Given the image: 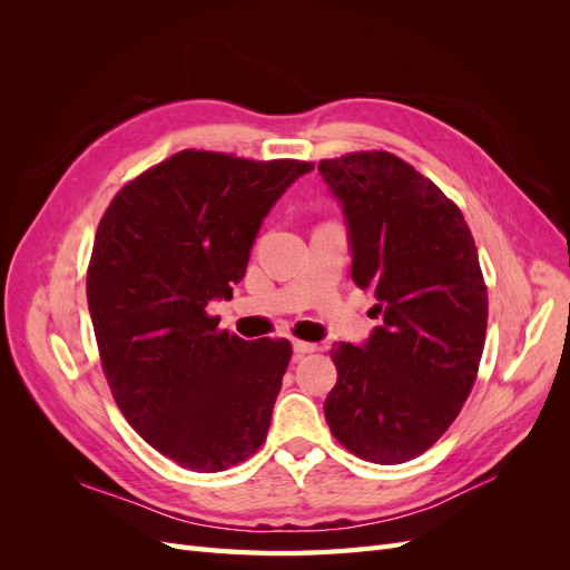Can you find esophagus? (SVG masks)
I'll list each match as a JSON object with an SVG mask.
<instances>
[{"label":"esophagus","instance_id":"1","mask_svg":"<svg viewBox=\"0 0 570 570\" xmlns=\"http://www.w3.org/2000/svg\"><path fill=\"white\" fill-rule=\"evenodd\" d=\"M292 347H295V352H297V354H312V352H316V350H318V344H314V342H304V340H295V342H292Z\"/></svg>","mask_w":570,"mask_h":570}]
</instances>
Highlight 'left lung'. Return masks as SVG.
<instances>
[{
	"label": "left lung",
	"mask_w": 570,
	"mask_h": 570,
	"mask_svg": "<svg viewBox=\"0 0 570 570\" xmlns=\"http://www.w3.org/2000/svg\"><path fill=\"white\" fill-rule=\"evenodd\" d=\"M318 170L350 226L352 278L383 316L366 344H333L325 400L335 440L371 463H404L454 423L478 377L488 285L459 206L390 151H352Z\"/></svg>",
	"instance_id": "obj_1"
}]
</instances>
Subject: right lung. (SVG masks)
I'll list each match as a JSON object with an SVG mask.
<instances>
[{"label":"right lung","instance_id":"add662e5","mask_svg":"<svg viewBox=\"0 0 570 570\" xmlns=\"http://www.w3.org/2000/svg\"><path fill=\"white\" fill-rule=\"evenodd\" d=\"M312 161L183 149L126 183L99 220L88 306L126 421L187 471L216 473L264 444L292 344L220 331L264 216Z\"/></svg>","mask_w":570,"mask_h":570}]
</instances>
